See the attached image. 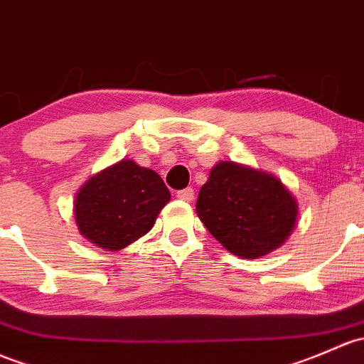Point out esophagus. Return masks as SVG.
I'll list each match as a JSON object with an SVG mask.
<instances>
[{
  "mask_svg": "<svg viewBox=\"0 0 364 364\" xmlns=\"http://www.w3.org/2000/svg\"><path fill=\"white\" fill-rule=\"evenodd\" d=\"M193 188H185V190H179L178 193H176V197L179 198V200H185V202H192L193 200Z\"/></svg>",
  "mask_w": 364,
  "mask_h": 364,
  "instance_id": "34e87169",
  "label": "esophagus"
}]
</instances>
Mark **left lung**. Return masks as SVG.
Segmentation results:
<instances>
[{"mask_svg": "<svg viewBox=\"0 0 364 364\" xmlns=\"http://www.w3.org/2000/svg\"><path fill=\"white\" fill-rule=\"evenodd\" d=\"M197 216L232 255L255 259L277 250L296 223V200L277 178L233 162L211 169Z\"/></svg>", "mask_w": 364, "mask_h": 364, "instance_id": "8db88e82", "label": "left lung"}]
</instances>
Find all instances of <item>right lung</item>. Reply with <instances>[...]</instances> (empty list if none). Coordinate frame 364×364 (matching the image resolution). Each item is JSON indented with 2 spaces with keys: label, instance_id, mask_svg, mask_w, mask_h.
I'll list each match as a JSON object with an SVG mask.
<instances>
[{
  "label": "right lung",
  "instance_id": "obj_1",
  "mask_svg": "<svg viewBox=\"0 0 364 364\" xmlns=\"http://www.w3.org/2000/svg\"><path fill=\"white\" fill-rule=\"evenodd\" d=\"M169 198L155 171L122 160L82 186L75 200L76 225L95 246L124 250L151 230Z\"/></svg>",
  "mask_w": 364,
  "mask_h": 364
}]
</instances>
